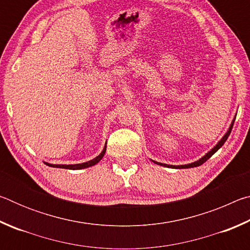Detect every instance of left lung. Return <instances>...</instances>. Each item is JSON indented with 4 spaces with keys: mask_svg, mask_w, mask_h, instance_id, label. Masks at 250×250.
Segmentation results:
<instances>
[{
    "mask_svg": "<svg viewBox=\"0 0 250 250\" xmlns=\"http://www.w3.org/2000/svg\"><path fill=\"white\" fill-rule=\"evenodd\" d=\"M235 119H236V117L234 118V119H232V121H231V124H230V125H229V129H228V131L227 132L224 134V137L221 139V140L218 141V143L216 146H215L213 149H211L210 151H208L207 152V153L203 156V158H201L200 160H197V161H195V162H193V163H189V164H185V166H168V164H164V163H160V162H156V161H153V162L155 163V164H159V166H162V167H174V168H188V167H200L201 164H203L204 162H206L207 160H208L211 155H213L215 152H216L218 149H221V147L223 146V145L224 143L226 142V140H227V138L229 137V134H230V132H231V129H232V125H234V122H235Z\"/></svg>",
    "mask_w": 250,
    "mask_h": 250,
    "instance_id": "1",
    "label": "left lung"
}]
</instances>
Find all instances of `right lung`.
<instances>
[{
    "label": "right lung",
    "mask_w": 250,
    "mask_h": 250,
    "mask_svg": "<svg viewBox=\"0 0 250 250\" xmlns=\"http://www.w3.org/2000/svg\"><path fill=\"white\" fill-rule=\"evenodd\" d=\"M105 147H107V145H104V150L101 151V153L98 156H96L95 159H92V160L88 161V162H84V163H79V164H50V163H47V162H45V163L47 164V166L52 167L68 168V170H80V168H86V167L95 166V164L98 163L99 161L104 158V155L105 153Z\"/></svg>",
    "instance_id": "right-lung-1"
}]
</instances>
